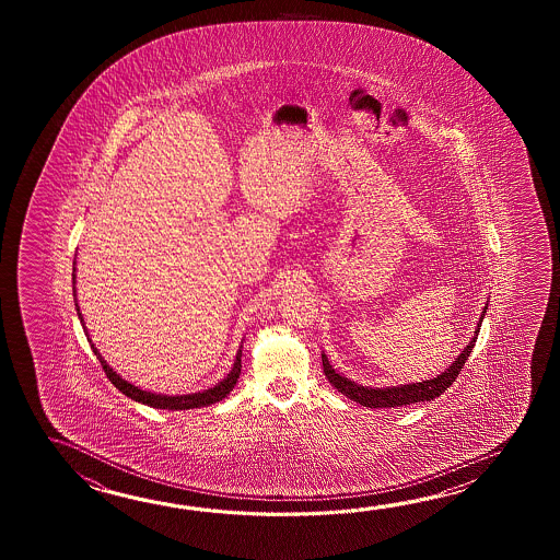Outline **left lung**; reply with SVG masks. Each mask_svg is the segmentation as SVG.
Instances as JSON below:
<instances>
[{
  "instance_id": "obj_1",
  "label": "left lung",
  "mask_w": 560,
  "mask_h": 560,
  "mask_svg": "<svg viewBox=\"0 0 560 560\" xmlns=\"http://www.w3.org/2000/svg\"><path fill=\"white\" fill-rule=\"evenodd\" d=\"M487 306L482 310L478 324H476L475 336L470 338V342L466 346L465 350L456 357L453 364L448 369L441 372L436 378L430 381L410 382V384H400V386H386V388H370V386H362L358 382L346 378L342 374H338L336 370L330 366L328 357L322 352V366H324V374L328 382L332 384L338 393L345 394L350 400H354L357 405L369 406V408H396V406L415 405V402H429L434 400L436 396H441L460 374V370L465 366L466 360L470 357L472 348H475L476 338L480 332V324L485 320L487 314Z\"/></svg>"
}]
</instances>
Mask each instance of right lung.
<instances>
[{
  "instance_id": "add662e5",
  "label": "right lung",
  "mask_w": 560,
  "mask_h": 560,
  "mask_svg": "<svg viewBox=\"0 0 560 560\" xmlns=\"http://www.w3.org/2000/svg\"><path fill=\"white\" fill-rule=\"evenodd\" d=\"M72 280L73 296H75V268H73ZM75 310H78V318L82 322L85 332L84 318H82V312H80V306H78V298H75ZM88 340H90V338H88ZM90 342H92V340H90ZM92 350H94L95 357L100 358L102 369L106 372L107 378H109V382L118 388L119 393L126 394L128 398L136 400V402H142V405L152 406V408H162V410H190V408H202V406H210L215 405V402H220L222 398H226L228 394L232 393V388H234V386H236V382H238L240 370H242V346H240L238 354H236V360H234V366H232V370H230L226 376H224L222 381L218 382L215 386L208 388V390H202V393L167 396V394L148 393V390H142V388L133 386L131 382L124 381V378L119 376L118 372L112 369V366L107 364L106 360L102 358V354L97 352V348H95L94 345H92Z\"/></svg>"
}]
</instances>
